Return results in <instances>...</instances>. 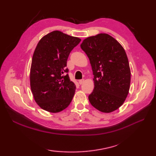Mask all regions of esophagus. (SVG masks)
I'll list each match as a JSON object with an SVG mask.
<instances>
[{
    "instance_id": "obj_1",
    "label": "esophagus",
    "mask_w": 156,
    "mask_h": 156,
    "mask_svg": "<svg viewBox=\"0 0 156 156\" xmlns=\"http://www.w3.org/2000/svg\"><path fill=\"white\" fill-rule=\"evenodd\" d=\"M78 82H79V84H82L84 82V79H82V80H79Z\"/></svg>"
}]
</instances>
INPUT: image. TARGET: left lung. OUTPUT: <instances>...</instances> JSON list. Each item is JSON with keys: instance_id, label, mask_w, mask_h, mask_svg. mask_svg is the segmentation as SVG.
I'll return each instance as SVG.
<instances>
[{"instance_id": "8db88e82", "label": "left lung", "mask_w": 156, "mask_h": 156, "mask_svg": "<svg viewBox=\"0 0 156 156\" xmlns=\"http://www.w3.org/2000/svg\"><path fill=\"white\" fill-rule=\"evenodd\" d=\"M80 47L89 58L94 88L88 96L90 104L102 112L118 109L127 98L131 70L124 48L107 34L87 37Z\"/></svg>"}]
</instances>
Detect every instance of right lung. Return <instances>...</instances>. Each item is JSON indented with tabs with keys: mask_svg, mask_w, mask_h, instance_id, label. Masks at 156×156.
<instances>
[{
	"mask_svg": "<svg viewBox=\"0 0 156 156\" xmlns=\"http://www.w3.org/2000/svg\"><path fill=\"white\" fill-rule=\"evenodd\" d=\"M81 39L54 31L39 41L33 55L30 86L37 104L49 112L67 108L75 93L76 85L70 81L67 59L69 53Z\"/></svg>",
	"mask_w": 156,
	"mask_h": 156,
	"instance_id": "add662e5",
	"label": "right lung"
}]
</instances>
